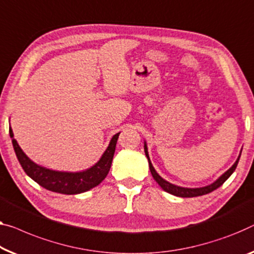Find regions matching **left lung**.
Wrapping results in <instances>:
<instances>
[{
    "instance_id": "left-lung-1",
    "label": "left lung",
    "mask_w": 254,
    "mask_h": 254,
    "mask_svg": "<svg viewBox=\"0 0 254 254\" xmlns=\"http://www.w3.org/2000/svg\"><path fill=\"white\" fill-rule=\"evenodd\" d=\"M145 154L147 158H148V163H149V169H150V173L153 178L155 179V181L160 185L162 187V189L165 191L170 192V194L175 195V196H179V197H196V196H202V195H205V194H209V192L215 190V189L219 188L221 186L222 184L225 183V181L228 179V178L232 176V173L235 171L236 166L238 164V161H240V157L238 156L237 161L235 162V164H234L232 168H230L228 171L225 172L224 175H222L220 178L217 181H214L212 185H209V186L206 187H202V188H184V187H178L175 186V185L168 183V181H165L164 179H162V178L157 175V172L155 171V169L153 168V165H151V162L149 160V156H148V151H147V146L145 145Z\"/></svg>"
}]
</instances>
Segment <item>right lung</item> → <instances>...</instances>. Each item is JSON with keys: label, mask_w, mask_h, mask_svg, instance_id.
Instances as JSON below:
<instances>
[{"label": "right lung", "mask_w": 254, "mask_h": 254, "mask_svg": "<svg viewBox=\"0 0 254 254\" xmlns=\"http://www.w3.org/2000/svg\"><path fill=\"white\" fill-rule=\"evenodd\" d=\"M9 133L11 139H12L14 153H16L19 163L22 166L26 175L32 178L34 181H36L40 186L48 189V190L67 195L84 192L91 188L98 186L105 179L106 176L108 175L109 169H111L116 142L120 134L116 133L112 138L108 148L106 149L100 161L96 165H93L92 168L86 170V171L69 173L52 171V170L45 169L35 164L26 156L24 151L19 147L16 139L13 138V132L11 130V127L9 128Z\"/></svg>", "instance_id": "1"}]
</instances>
